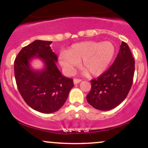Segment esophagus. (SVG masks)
Returning a JSON list of instances; mask_svg holds the SVG:
<instances>
[{"label": "esophagus", "instance_id": "34e87169", "mask_svg": "<svg viewBox=\"0 0 148 148\" xmlns=\"http://www.w3.org/2000/svg\"><path fill=\"white\" fill-rule=\"evenodd\" d=\"M81 79H74V84H75V85L79 84V83L81 82Z\"/></svg>", "mask_w": 148, "mask_h": 148}]
</instances>
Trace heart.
<instances>
[{"label": "heart", "mask_w": 148, "mask_h": 148, "mask_svg": "<svg viewBox=\"0 0 148 148\" xmlns=\"http://www.w3.org/2000/svg\"><path fill=\"white\" fill-rule=\"evenodd\" d=\"M115 52V45L111 42H81L60 53L59 62L66 72L72 74L81 62V69L90 76H98L107 70Z\"/></svg>", "instance_id": "heart-1"}]
</instances>
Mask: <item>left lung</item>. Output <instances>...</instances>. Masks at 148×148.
I'll list each match as a JSON object with an SVG mask.
<instances>
[{
	"label": "left lung",
	"mask_w": 148,
	"mask_h": 148,
	"mask_svg": "<svg viewBox=\"0 0 148 148\" xmlns=\"http://www.w3.org/2000/svg\"><path fill=\"white\" fill-rule=\"evenodd\" d=\"M135 70V61L130 47L123 42L112 65L97 79L91 80L88 102L96 109L108 111L125 100L130 92Z\"/></svg>",
	"instance_id": "1"
}]
</instances>
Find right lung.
<instances>
[{"label":"right lung","mask_w":148,"mask_h":148,"mask_svg":"<svg viewBox=\"0 0 148 148\" xmlns=\"http://www.w3.org/2000/svg\"><path fill=\"white\" fill-rule=\"evenodd\" d=\"M51 43L35 40L23 47L14 61V76L21 97L33 109L44 113L58 111L74 86L73 79L64 76L58 69V58L51 49ZM34 57L42 59L45 69H31L29 61Z\"/></svg>","instance_id":"right-lung-1"}]
</instances>
